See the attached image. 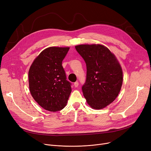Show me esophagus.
<instances>
[{"label":"esophagus","mask_w":151,"mask_h":151,"mask_svg":"<svg viewBox=\"0 0 151 151\" xmlns=\"http://www.w3.org/2000/svg\"><path fill=\"white\" fill-rule=\"evenodd\" d=\"M78 85H79V83L77 81L74 83V86L75 87V88H77V87H78Z\"/></svg>","instance_id":"esophagus-1"}]
</instances>
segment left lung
Segmentation results:
<instances>
[{"label":"left lung","instance_id":"left-lung-1","mask_svg":"<svg viewBox=\"0 0 151 151\" xmlns=\"http://www.w3.org/2000/svg\"><path fill=\"white\" fill-rule=\"evenodd\" d=\"M75 48L86 64V80L82 86L84 96L91 108H104L121 91L123 75L119 63L105 46L80 45Z\"/></svg>","mask_w":151,"mask_h":151}]
</instances>
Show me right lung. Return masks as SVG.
<instances>
[{
	"instance_id": "add662e5",
	"label": "right lung",
	"mask_w": 151,
	"mask_h": 151,
	"mask_svg": "<svg viewBox=\"0 0 151 151\" xmlns=\"http://www.w3.org/2000/svg\"><path fill=\"white\" fill-rule=\"evenodd\" d=\"M69 47H50L34 60L29 71L32 96L43 108L58 111L64 108L71 92L62 63Z\"/></svg>"
}]
</instances>
